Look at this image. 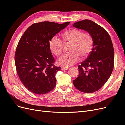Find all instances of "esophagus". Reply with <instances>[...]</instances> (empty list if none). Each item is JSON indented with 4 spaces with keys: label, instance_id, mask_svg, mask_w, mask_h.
<instances>
[{
    "label": "esophagus",
    "instance_id": "esophagus-1",
    "mask_svg": "<svg viewBox=\"0 0 125 125\" xmlns=\"http://www.w3.org/2000/svg\"><path fill=\"white\" fill-rule=\"evenodd\" d=\"M61 69H62V70H67V69H68V67L62 66V67H61Z\"/></svg>",
    "mask_w": 125,
    "mask_h": 125
}]
</instances>
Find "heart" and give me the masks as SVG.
<instances>
[{
    "label": "heart",
    "instance_id": "obj_1",
    "mask_svg": "<svg viewBox=\"0 0 125 125\" xmlns=\"http://www.w3.org/2000/svg\"><path fill=\"white\" fill-rule=\"evenodd\" d=\"M64 42L73 44L70 54L62 56L57 60V62L59 65L64 67H69L80 60V56L85 58L91 52L94 41L92 36L89 34L77 29H72L62 34ZM63 43L58 37L54 36L49 42V48L51 52L56 56H59L62 53Z\"/></svg>",
    "mask_w": 125,
    "mask_h": 125
}]
</instances>
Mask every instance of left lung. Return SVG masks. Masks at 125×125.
Returning a JSON list of instances; mask_svg holds the SVG:
<instances>
[{"label":"left lung","instance_id":"8db88e82","mask_svg":"<svg viewBox=\"0 0 125 125\" xmlns=\"http://www.w3.org/2000/svg\"><path fill=\"white\" fill-rule=\"evenodd\" d=\"M73 26L88 32L94 41L90 54L78 66L79 76L73 83L81 92L93 93L104 85L112 73L114 63L112 42L106 31L91 20L75 22Z\"/></svg>","mask_w":125,"mask_h":125}]
</instances>
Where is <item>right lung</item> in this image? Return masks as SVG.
<instances>
[{"instance_id": "1", "label": "right lung", "mask_w": 125, "mask_h": 125, "mask_svg": "<svg viewBox=\"0 0 125 125\" xmlns=\"http://www.w3.org/2000/svg\"><path fill=\"white\" fill-rule=\"evenodd\" d=\"M69 23L48 21L34 23L21 37L15 53V64L21 82L31 92L45 94L55 87V75L61 68L54 66L55 59L49 42Z\"/></svg>"}]
</instances>
